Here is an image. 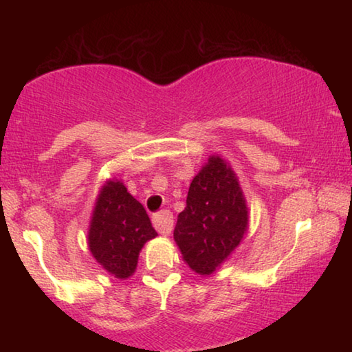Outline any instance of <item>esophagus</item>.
<instances>
[{
    "label": "esophagus",
    "mask_w": 352,
    "mask_h": 352,
    "mask_svg": "<svg viewBox=\"0 0 352 352\" xmlns=\"http://www.w3.org/2000/svg\"><path fill=\"white\" fill-rule=\"evenodd\" d=\"M153 226L157 228V231L160 234L168 236L170 234L172 228H174V216L172 212L168 210L158 211L157 214H153Z\"/></svg>",
    "instance_id": "esophagus-1"
}]
</instances>
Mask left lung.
I'll return each instance as SVG.
<instances>
[{"label":"left lung","mask_w":352,"mask_h":352,"mask_svg":"<svg viewBox=\"0 0 352 352\" xmlns=\"http://www.w3.org/2000/svg\"><path fill=\"white\" fill-rule=\"evenodd\" d=\"M248 212L242 190L222 158L210 162L194 177L186 208L178 214L174 239L183 259L200 275L211 273L239 245Z\"/></svg>","instance_id":"1"}]
</instances>
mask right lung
Returning a JSON list of instances; mask_svg holds the SVG:
<instances>
[{
	"label": "right lung",
	"mask_w": 352,
	"mask_h": 352,
	"mask_svg": "<svg viewBox=\"0 0 352 352\" xmlns=\"http://www.w3.org/2000/svg\"><path fill=\"white\" fill-rule=\"evenodd\" d=\"M157 231L138 200L119 182L102 188L93 211L88 245L91 254L116 278H129L136 269L140 250Z\"/></svg>",
	"instance_id": "right-lung-1"
}]
</instances>
